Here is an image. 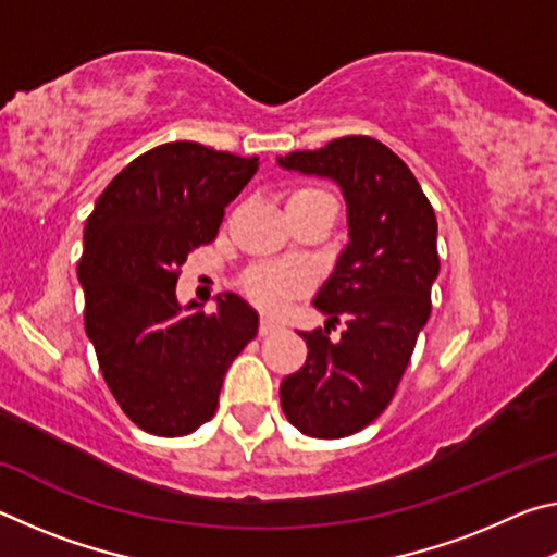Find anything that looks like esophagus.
<instances>
[{
    "mask_svg": "<svg viewBox=\"0 0 557 557\" xmlns=\"http://www.w3.org/2000/svg\"><path fill=\"white\" fill-rule=\"evenodd\" d=\"M277 329H280V324H277V322H272V319H260L258 334H260V336H270V334H275Z\"/></svg>",
    "mask_w": 557,
    "mask_h": 557,
    "instance_id": "obj_1",
    "label": "esophagus"
}]
</instances>
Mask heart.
Wrapping results in <instances>:
<instances>
[{"label": "heart", "mask_w": 557, "mask_h": 557, "mask_svg": "<svg viewBox=\"0 0 557 557\" xmlns=\"http://www.w3.org/2000/svg\"><path fill=\"white\" fill-rule=\"evenodd\" d=\"M334 199L326 188L319 186H301L295 188L289 196L287 206L312 203V201H326ZM240 285L260 309L265 312H282L292 299L307 292L309 277L307 272L292 262H258L250 270H245Z\"/></svg>", "instance_id": "1"}]
</instances>
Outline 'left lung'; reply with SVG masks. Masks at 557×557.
I'll return each mask as SVG.
<instances>
[{
	"label": "left lung",
	"instance_id": "left-lung-1",
	"mask_svg": "<svg viewBox=\"0 0 557 557\" xmlns=\"http://www.w3.org/2000/svg\"><path fill=\"white\" fill-rule=\"evenodd\" d=\"M280 164L342 186L351 238L314 299L329 322L301 332L307 361L282 381L280 403L305 435L348 437L388 408L428 324L440 272L437 219L408 164L373 137H338ZM342 321L334 343L327 334Z\"/></svg>",
	"mask_w": 557,
	"mask_h": 557
}]
</instances>
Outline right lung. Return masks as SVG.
Listing matches in <instances>:
<instances>
[{
	"label": "right lung",
	"instance_id": "1",
	"mask_svg": "<svg viewBox=\"0 0 557 557\" xmlns=\"http://www.w3.org/2000/svg\"><path fill=\"white\" fill-rule=\"evenodd\" d=\"M256 172L258 157L166 143L132 159L88 215L86 334L110 393L149 435L182 437L209 422L225 371L258 334V314L231 292L213 314L186 317L176 301L188 252L215 240L225 206Z\"/></svg>",
	"mask_w": 557,
	"mask_h": 557
}]
</instances>
